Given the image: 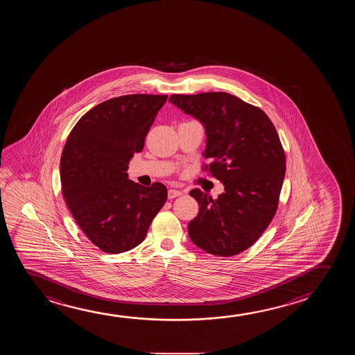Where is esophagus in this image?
Listing matches in <instances>:
<instances>
[{"mask_svg":"<svg viewBox=\"0 0 355 355\" xmlns=\"http://www.w3.org/2000/svg\"><path fill=\"white\" fill-rule=\"evenodd\" d=\"M183 193L180 191H177V189H170L168 191V199H173V198H177V196H182Z\"/></svg>","mask_w":355,"mask_h":355,"instance_id":"esophagus-1","label":"esophagus"}]
</instances>
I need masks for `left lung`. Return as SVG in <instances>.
Segmentation results:
<instances>
[{"mask_svg":"<svg viewBox=\"0 0 355 355\" xmlns=\"http://www.w3.org/2000/svg\"><path fill=\"white\" fill-rule=\"evenodd\" d=\"M170 103L205 129L202 156L225 185L212 199L191 191L199 214L188 223L191 242L209 254L231 257L252 247L277 210L286 156L266 113L228 93L173 94Z\"/></svg>","mask_w":355,"mask_h":355,"instance_id":"8db88e82","label":"left lung"}]
</instances>
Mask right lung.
Segmentation results:
<instances>
[{"mask_svg":"<svg viewBox=\"0 0 355 355\" xmlns=\"http://www.w3.org/2000/svg\"><path fill=\"white\" fill-rule=\"evenodd\" d=\"M167 95L133 94L98 103L78 121L63 148L62 193L74 220L103 252H128L144 241L167 200L162 183L128 180L134 153L144 148Z\"/></svg>","mask_w":355,"mask_h":355,"instance_id":"1","label":"right lung"}]
</instances>
